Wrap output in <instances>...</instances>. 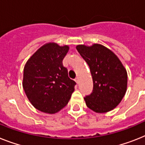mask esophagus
I'll list each match as a JSON object with an SVG mask.
<instances>
[{"label": "esophagus", "mask_w": 145, "mask_h": 145, "mask_svg": "<svg viewBox=\"0 0 145 145\" xmlns=\"http://www.w3.org/2000/svg\"><path fill=\"white\" fill-rule=\"evenodd\" d=\"M74 80H75V82H76V83H77V84L79 83V78H78V77H76V78Z\"/></svg>", "instance_id": "esophagus-1"}]
</instances>
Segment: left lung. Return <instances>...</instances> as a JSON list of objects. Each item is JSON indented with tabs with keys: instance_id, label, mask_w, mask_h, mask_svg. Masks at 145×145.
Here are the masks:
<instances>
[{
	"instance_id": "8db88e82",
	"label": "left lung",
	"mask_w": 145,
	"mask_h": 145,
	"mask_svg": "<svg viewBox=\"0 0 145 145\" xmlns=\"http://www.w3.org/2000/svg\"><path fill=\"white\" fill-rule=\"evenodd\" d=\"M76 50L90 68L93 91L84 97L86 105L97 113L116 108L127 90V71L113 52L99 44L79 45Z\"/></svg>"
}]
</instances>
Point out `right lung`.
Listing matches in <instances>:
<instances>
[{"label":"right lung","instance_id":"add662e5","mask_svg":"<svg viewBox=\"0 0 145 145\" xmlns=\"http://www.w3.org/2000/svg\"><path fill=\"white\" fill-rule=\"evenodd\" d=\"M69 48L68 46L47 43L25 64L23 87L30 103L37 110L55 114L69 103L76 85L63 65Z\"/></svg>","mask_w":145,"mask_h":145}]
</instances>
